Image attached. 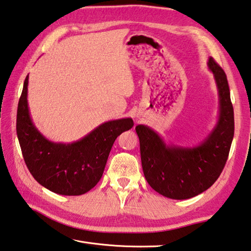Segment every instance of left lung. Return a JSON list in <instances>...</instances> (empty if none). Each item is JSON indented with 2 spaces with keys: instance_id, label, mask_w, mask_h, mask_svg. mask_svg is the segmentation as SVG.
Returning <instances> with one entry per match:
<instances>
[{
  "instance_id": "1",
  "label": "left lung",
  "mask_w": 251,
  "mask_h": 251,
  "mask_svg": "<svg viewBox=\"0 0 251 251\" xmlns=\"http://www.w3.org/2000/svg\"><path fill=\"white\" fill-rule=\"evenodd\" d=\"M218 86L220 115L217 126L201 145L168 146L143 125L135 126L140 139L143 172L151 188L171 199H188L208 190L226 166L234 136V110L224 70L212 57L208 60Z\"/></svg>"
}]
</instances>
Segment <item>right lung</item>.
Returning <instances> with one entry per match:
<instances>
[{
  "instance_id": "add662e5",
  "label": "right lung",
  "mask_w": 251,
  "mask_h": 251,
  "mask_svg": "<svg viewBox=\"0 0 251 251\" xmlns=\"http://www.w3.org/2000/svg\"><path fill=\"white\" fill-rule=\"evenodd\" d=\"M28 78L18 101L16 130L30 173L41 185L60 195H82L103 176L114 142L133 126L131 118L107 121L71 144L50 142L34 126L28 108Z\"/></svg>"
}]
</instances>
